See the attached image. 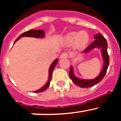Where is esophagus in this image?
<instances>
[{
    "instance_id": "esophagus-1",
    "label": "esophagus",
    "mask_w": 121,
    "mask_h": 121,
    "mask_svg": "<svg viewBox=\"0 0 121 121\" xmlns=\"http://www.w3.org/2000/svg\"><path fill=\"white\" fill-rule=\"evenodd\" d=\"M68 54L67 53H62L60 57V58L61 59H63V58H67V57H68Z\"/></svg>"
}]
</instances>
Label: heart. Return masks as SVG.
<instances>
[{
    "instance_id": "obj_1",
    "label": "heart",
    "mask_w": 121,
    "mask_h": 121,
    "mask_svg": "<svg viewBox=\"0 0 121 121\" xmlns=\"http://www.w3.org/2000/svg\"><path fill=\"white\" fill-rule=\"evenodd\" d=\"M64 41L67 45H71L74 43L77 48H82L89 42V36L86 32H71L64 37Z\"/></svg>"
}]
</instances>
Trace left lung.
Returning <instances> with one entry per match:
<instances>
[{
  "label": "left lung",
  "instance_id": "8db88e82",
  "mask_svg": "<svg viewBox=\"0 0 121 121\" xmlns=\"http://www.w3.org/2000/svg\"><path fill=\"white\" fill-rule=\"evenodd\" d=\"M94 37H95V40L90 45H88L86 48L84 50L83 53H86V52L94 49L95 48H100L101 50V53H102V57L104 59V67L100 74L96 78L91 80H82L76 78L74 75L73 67H70V73H69L70 79L72 80L73 82L76 85H78L81 88L91 87L102 81L105 76V74H106L109 65V63H110V58H109L107 51V42L105 38L99 33L95 35Z\"/></svg>",
  "mask_w": 121,
  "mask_h": 121
}]
</instances>
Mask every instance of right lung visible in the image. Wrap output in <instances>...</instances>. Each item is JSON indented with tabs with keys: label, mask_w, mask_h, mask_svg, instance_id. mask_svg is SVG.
Wrapping results in <instances>:
<instances>
[{
	"label": "right lung",
	"mask_w": 121,
	"mask_h": 121,
	"mask_svg": "<svg viewBox=\"0 0 121 121\" xmlns=\"http://www.w3.org/2000/svg\"><path fill=\"white\" fill-rule=\"evenodd\" d=\"M45 36V32L43 30H30L27 31L26 32H24L22 34H21L19 37L16 39V40H15V42L18 39H20L21 37H36V38H40V37H43ZM57 62H58V59H56L54 60L51 65H50V68H49V79L47 83L44 85V86L41 88L40 89L38 90L35 91V93H39L44 91L45 90L47 89L48 87L50 86V82L51 79V77H52V73H53L54 68L55 67L56 65L57 64Z\"/></svg>",
	"instance_id": "1"
}]
</instances>
